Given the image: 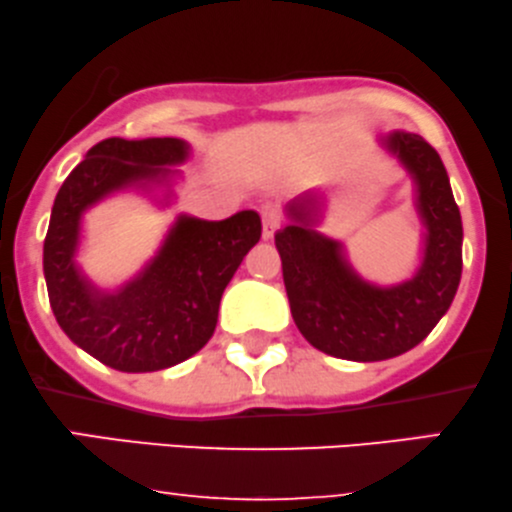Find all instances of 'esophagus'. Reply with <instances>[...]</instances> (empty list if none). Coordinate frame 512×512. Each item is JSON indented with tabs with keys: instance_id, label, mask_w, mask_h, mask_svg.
<instances>
[{
	"instance_id": "obj_1",
	"label": "esophagus",
	"mask_w": 512,
	"mask_h": 512,
	"mask_svg": "<svg viewBox=\"0 0 512 512\" xmlns=\"http://www.w3.org/2000/svg\"><path fill=\"white\" fill-rule=\"evenodd\" d=\"M261 216H263V240H272V235H275L277 228H280V214H277V209L265 207L261 211Z\"/></svg>"
}]
</instances>
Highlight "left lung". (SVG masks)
I'll return each mask as SVG.
<instances>
[{"label": "left lung", "instance_id": "1", "mask_svg": "<svg viewBox=\"0 0 512 512\" xmlns=\"http://www.w3.org/2000/svg\"><path fill=\"white\" fill-rule=\"evenodd\" d=\"M378 145L414 183L423 242L411 277L364 280L345 244L315 228L322 204L315 188L284 204L289 223L275 235L298 331L313 348L350 362H381L416 348L449 310L463 268L461 211L437 150L402 129L383 134Z\"/></svg>", "mask_w": 512, "mask_h": 512}]
</instances>
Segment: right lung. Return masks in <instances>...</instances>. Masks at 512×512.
<instances>
[{
    "instance_id": "obj_1",
    "label": "right lung",
    "mask_w": 512,
    "mask_h": 512,
    "mask_svg": "<svg viewBox=\"0 0 512 512\" xmlns=\"http://www.w3.org/2000/svg\"><path fill=\"white\" fill-rule=\"evenodd\" d=\"M190 145L183 138H105L70 171L58 190L44 240L51 310L84 353L117 371L169 369L202 350L214 334L218 305L242 258L261 240V216L237 211L225 221L181 214L155 256L117 289L98 287L77 263L84 214L115 192L136 190L159 207Z\"/></svg>"
}]
</instances>
